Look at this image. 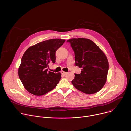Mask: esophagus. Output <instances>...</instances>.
<instances>
[{
	"mask_svg": "<svg viewBox=\"0 0 131 131\" xmlns=\"http://www.w3.org/2000/svg\"><path fill=\"white\" fill-rule=\"evenodd\" d=\"M61 74H62V75H66L68 73H67V72H64V71H61Z\"/></svg>",
	"mask_w": 131,
	"mask_h": 131,
	"instance_id": "1",
	"label": "esophagus"
}]
</instances>
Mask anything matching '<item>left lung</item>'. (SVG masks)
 <instances>
[{
    "label": "left lung",
    "instance_id": "left-lung-1",
    "mask_svg": "<svg viewBox=\"0 0 131 131\" xmlns=\"http://www.w3.org/2000/svg\"><path fill=\"white\" fill-rule=\"evenodd\" d=\"M75 52V64L82 68L81 73L75 74L72 83L80 91L92 94L104 86L109 69L107 57L90 39L79 38L67 40Z\"/></svg>",
    "mask_w": 131,
    "mask_h": 131
}]
</instances>
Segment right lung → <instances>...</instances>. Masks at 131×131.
<instances>
[{"mask_svg": "<svg viewBox=\"0 0 131 131\" xmlns=\"http://www.w3.org/2000/svg\"><path fill=\"white\" fill-rule=\"evenodd\" d=\"M66 40L52 39L29 47L18 69L19 78L30 93L42 96L53 90L61 79L60 73L48 72V63H55L56 52Z\"/></svg>", "mask_w": 131, "mask_h": 131, "instance_id": "add662e5", "label": "right lung"}]
</instances>
